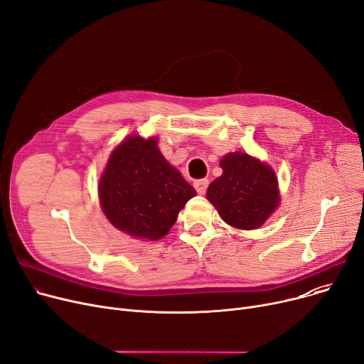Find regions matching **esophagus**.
Instances as JSON below:
<instances>
[{
  "instance_id": "esophagus-1",
  "label": "esophagus",
  "mask_w": 364,
  "mask_h": 364,
  "mask_svg": "<svg viewBox=\"0 0 364 364\" xmlns=\"http://www.w3.org/2000/svg\"><path fill=\"white\" fill-rule=\"evenodd\" d=\"M193 186H195V188H196V191L199 193V195H203V193H205L206 188H208V186H209V180H206V178H203V180H196L195 183H193Z\"/></svg>"
}]
</instances>
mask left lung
<instances>
[{"instance_id": "1", "label": "left lung", "mask_w": 364, "mask_h": 364, "mask_svg": "<svg viewBox=\"0 0 364 364\" xmlns=\"http://www.w3.org/2000/svg\"><path fill=\"white\" fill-rule=\"evenodd\" d=\"M224 173L209 184L206 198L223 220L240 230L259 228L279 202L278 180L272 169L247 154H228Z\"/></svg>"}]
</instances>
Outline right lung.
<instances>
[{
    "instance_id": "right-lung-1",
    "label": "right lung",
    "mask_w": 364,
    "mask_h": 364,
    "mask_svg": "<svg viewBox=\"0 0 364 364\" xmlns=\"http://www.w3.org/2000/svg\"><path fill=\"white\" fill-rule=\"evenodd\" d=\"M196 196L169 165L154 137H127L112 152L100 181V199L109 223L133 237L159 240Z\"/></svg>"
}]
</instances>
